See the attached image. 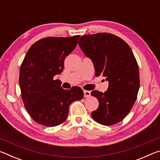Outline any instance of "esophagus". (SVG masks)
Masks as SVG:
<instances>
[{
  "label": "esophagus",
  "mask_w": 160,
  "mask_h": 160,
  "mask_svg": "<svg viewBox=\"0 0 160 160\" xmlns=\"http://www.w3.org/2000/svg\"><path fill=\"white\" fill-rule=\"evenodd\" d=\"M84 96L85 97H89L90 96V92L88 90H84Z\"/></svg>",
  "instance_id": "1"
}]
</instances>
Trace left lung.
Masks as SVG:
<instances>
[{
    "mask_svg": "<svg viewBox=\"0 0 160 160\" xmlns=\"http://www.w3.org/2000/svg\"><path fill=\"white\" fill-rule=\"evenodd\" d=\"M78 44L92 61L96 76L102 75L109 82L105 92H91L99 101L92 117L104 126L120 122L131 110L140 88L139 68L131 48L122 39L110 33L84 35Z\"/></svg>",
    "mask_w": 160,
    "mask_h": 160,
    "instance_id": "1",
    "label": "left lung"
}]
</instances>
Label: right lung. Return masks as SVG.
<instances>
[{"label": "right lung", "mask_w": 160, "mask_h": 160, "mask_svg": "<svg viewBox=\"0 0 160 160\" xmlns=\"http://www.w3.org/2000/svg\"><path fill=\"white\" fill-rule=\"evenodd\" d=\"M80 35L70 37H47L29 48L20 70L22 99L32 118L45 126L63 123L72 102L83 98L79 87L68 90L61 88L53 77L61 74L64 60L76 47Z\"/></svg>", "instance_id": "1"}]
</instances>
